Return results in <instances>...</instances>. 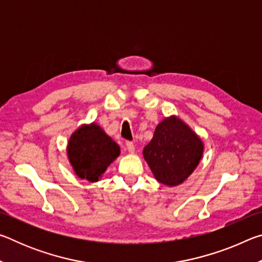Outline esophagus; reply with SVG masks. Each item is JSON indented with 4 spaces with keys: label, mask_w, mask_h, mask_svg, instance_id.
Returning <instances> with one entry per match:
<instances>
[{
    "label": "esophagus",
    "mask_w": 262,
    "mask_h": 262,
    "mask_svg": "<svg viewBox=\"0 0 262 262\" xmlns=\"http://www.w3.org/2000/svg\"><path fill=\"white\" fill-rule=\"evenodd\" d=\"M126 148L128 151H129L130 154H133L135 151V145L132 143V142H126Z\"/></svg>",
    "instance_id": "34e87169"
}]
</instances>
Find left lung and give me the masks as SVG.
Returning <instances> with one entry per match:
<instances>
[{"label":"left lung","mask_w":262,"mask_h":262,"mask_svg":"<svg viewBox=\"0 0 262 262\" xmlns=\"http://www.w3.org/2000/svg\"><path fill=\"white\" fill-rule=\"evenodd\" d=\"M203 154L195 133L177 117L158 123L154 137L143 149V157L161 184L177 186L188 178Z\"/></svg>","instance_id":"obj_1"}]
</instances>
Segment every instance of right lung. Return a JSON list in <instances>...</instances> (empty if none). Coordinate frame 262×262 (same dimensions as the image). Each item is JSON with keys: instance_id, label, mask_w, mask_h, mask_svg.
<instances>
[{"instance_id": "obj_1", "label": "right lung", "mask_w": 262, "mask_h": 262, "mask_svg": "<svg viewBox=\"0 0 262 262\" xmlns=\"http://www.w3.org/2000/svg\"><path fill=\"white\" fill-rule=\"evenodd\" d=\"M67 152L75 173L81 179L95 183L120 155V148L98 125L91 123L74 133Z\"/></svg>"}]
</instances>
